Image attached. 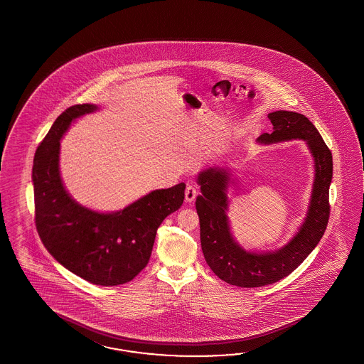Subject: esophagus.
Here are the masks:
<instances>
[{
  "label": "esophagus",
  "instance_id": "1",
  "mask_svg": "<svg viewBox=\"0 0 364 364\" xmlns=\"http://www.w3.org/2000/svg\"><path fill=\"white\" fill-rule=\"evenodd\" d=\"M196 193H198V190H196L195 186L187 185L185 191L186 201H187V203H193V199L196 198Z\"/></svg>",
  "mask_w": 364,
  "mask_h": 364
}]
</instances>
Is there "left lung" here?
Listing matches in <instances>:
<instances>
[{"instance_id": "8db88e82", "label": "left lung", "mask_w": 364, "mask_h": 364, "mask_svg": "<svg viewBox=\"0 0 364 364\" xmlns=\"http://www.w3.org/2000/svg\"><path fill=\"white\" fill-rule=\"evenodd\" d=\"M273 124L271 134L264 132L257 143L274 144L289 140H304L314 157L315 177L304 221L285 246L274 251H247L232 237L228 217V188L230 171L210 166L198 174L201 193L195 205L200 223L201 250L204 259L218 279L240 287L271 285L289 276L316 247L329 220V186L333 160L329 148L307 117L277 110L268 114Z\"/></svg>"}]
</instances>
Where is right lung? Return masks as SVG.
<instances>
[{
    "mask_svg": "<svg viewBox=\"0 0 364 364\" xmlns=\"http://www.w3.org/2000/svg\"><path fill=\"white\" fill-rule=\"evenodd\" d=\"M96 110L95 104L66 109L36 149L32 168L35 221L41 242L66 269L95 285L116 287L144 269L156 232L181 208L186 185L154 190L108 213L74 200L62 182L60 141L77 118Z\"/></svg>",
    "mask_w": 364,
    "mask_h": 364,
    "instance_id": "obj_1",
    "label": "right lung"
}]
</instances>
